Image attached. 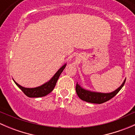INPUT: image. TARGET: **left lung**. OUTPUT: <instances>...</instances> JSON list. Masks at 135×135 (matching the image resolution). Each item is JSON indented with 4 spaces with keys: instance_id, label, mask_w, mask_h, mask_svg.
<instances>
[{
    "instance_id": "left-lung-1",
    "label": "left lung",
    "mask_w": 135,
    "mask_h": 135,
    "mask_svg": "<svg viewBox=\"0 0 135 135\" xmlns=\"http://www.w3.org/2000/svg\"><path fill=\"white\" fill-rule=\"evenodd\" d=\"M126 80H124L123 84L118 89L114 91L109 93H95V92H91L89 91L85 90V89L81 88L80 85L76 84V91L77 95L82 100L86 101L88 103H95V104H102L103 103L108 101L112 98L114 97L116 95V94L121 90L123 86L126 83Z\"/></svg>"
}]
</instances>
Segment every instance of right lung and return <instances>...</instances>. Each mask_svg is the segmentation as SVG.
<instances>
[{"label": "right lung", "instance_id": "1", "mask_svg": "<svg viewBox=\"0 0 135 135\" xmlns=\"http://www.w3.org/2000/svg\"><path fill=\"white\" fill-rule=\"evenodd\" d=\"M66 65H63L61 69L58 70L56 73V74L53 76L52 78L48 81V82L46 83L44 85H41V86L37 87V88H23V87L19 85L17 83H16V85L21 89V90L23 92L24 94H25L27 97H44L47 95V94L51 93L53 91V89L55 88L56 83L57 81L58 78L61 75V73L65 69Z\"/></svg>", "mask_w": 135, "mask_h": 135}]
</instances>
